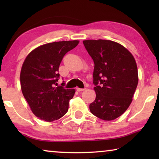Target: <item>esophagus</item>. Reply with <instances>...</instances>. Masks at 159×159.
I'll list each match as a JSON object with an SVG mask.
<instances>
[{
  "label": "esophagus",
  "instance_id": "1",
  "mask_svg": "<svg viewBox=\"0 0 159 159\" xmlns=\"http://www.w3.org/2000/svg\"><path fill=\"white\" fill-rule=\"evenodd\" d=\"M76 90H77V91H79V92H81V91L85 90V88H76Z\"/></svg>",
  "mask_w": 159,
  "mask_h": 159
}]
</instances>
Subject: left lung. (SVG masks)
<instances>
[{"label": "left lung", "mask_w": 159, "mask_h": 159, "mask_svg": "<svg viewBox=\"0 0 159 159\" xmlns=\"http://www.w3.org/2000/svg\"><path fill=\"white\" fill-rule=\"evenodd\" d=\"M85 49L93 60L95 101L93 115L104 120L119 117L130 105L138 83L133 55L122 45L109 40H85Z\"/></svg>", "instance_id": "8db88e82"}]
</instances>
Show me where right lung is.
I'll return each mask as SVG.
<instances>
[{
    "instance_id": "add662e5",
    "label": "right lung",
    "mask_w": 159,
    "mask_h": 159,
    "mask_svg": "<svg viewBox=\"0 0 159 159\" xmlns=\"http://www.w3.org/2000/svg\"><path fill=\"white\" fill-rule=\"evenodd\" d=\"M79 41L49 43L35 48L26 56L20 73L21 92L33 114L47 122L66 114L75 89L58 86L59 66L65 54Z\"/></svg>"
}]
</instances>
